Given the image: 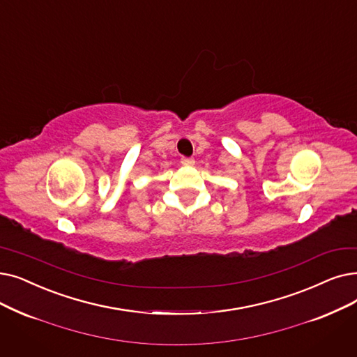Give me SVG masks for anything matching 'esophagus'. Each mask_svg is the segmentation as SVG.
<instances>
[{"mask_svg": "<svg viewBox=\"0 0 357 357\" xmlns=\"http://www.w3.org/2000/svg\"><path fill=\"white\" fill-rule=\"evenodd\" d=\"M181 163H182L183 166H192V165L195 163V160H194V158H182V159H181Z\"/></svg>", "mask_w": 357, "mask_h": 357, "instance_id": "esophagus-1", "label": "esophagus"}]
</instances>
